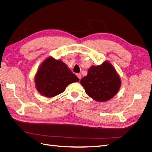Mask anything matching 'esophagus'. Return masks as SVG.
<instances>
[{"instance_id": "1", "label": "esophagus", "mask_w": 152, "mask_h": 152, "mask_svg": "<svg viewBox=\"0 0 152 152\" xmlns=\"http://www.w3.org/2000/svg\"><path fill=\"white\" fill-rule=\"evenodd\" d=\"M76 75H77V77H78V78H79V79H80V80H81V75L80 74H77Z\"/></svg>"}]
</instances>
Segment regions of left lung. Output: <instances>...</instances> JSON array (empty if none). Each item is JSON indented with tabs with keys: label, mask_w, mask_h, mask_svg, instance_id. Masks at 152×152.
<instances>
[{
	"label": "left lung",
	"mask_w": 152,
	"mask_h": 152,
	"mask_svg": "<svg viewBox=\"0 0 152 152\" xmlns=\"http://www.w3.org/2000/svg\"><path fill=\"white\" fill-rule=\"evenodd\" d=\"M88 96L99 102L113 98L121 86L120 77L109 62L89 67L87 76L80 81Z\"/></svg>",
	"instance_id": "obj_1"
}]
</instances>
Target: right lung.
<instances>
[{
	"label": "right lung",
	"instance_id": "1",
	"mask_svg": "<svg viewBox=\"0 0 152 152\" xmlns=\"http://www.w3.org/2000/svg\"><path fill=\"white\" fill-rule=\"evenodd\" d=\"M78 81V77L66 64L53 58H48L43 62L35 77L37 89L49 98L63 93L67 85Z\"/></svg>",
	"mask_w": 152,
	"mask_h": 152
}]
</instances>
